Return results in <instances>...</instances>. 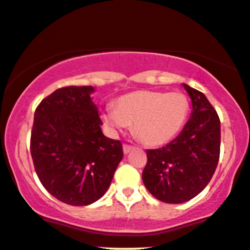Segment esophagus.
Returning <instances> with one entry per match:
<instances>
[{
    "label": "esophagus",
    "mask_w": 250,
    "mask_h": 250,
    "mask_svg": "<svg viewBox=\"0 0 250 250\" xmlns=\"http://www.w3.org/2000/svg\"><path fill=\"white\" fill-rule=\"evenodd\" d=\"M134 147L133 146H129V145H123V152H125V154H128V153L130 152V150H133Z\"/></svg>",
    "instance_id": "1"
}]
</instances>
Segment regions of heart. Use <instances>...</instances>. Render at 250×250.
I'll list each match as a JSON object with an SVG mask.
<instances>
[{
    "label": "heart",
    "instance_id": "b5f03b06",
    "mask_svg": "<svg viewBox=\"0 0 250 250\" xmlns=\"http://www.w3.org/2000/svg\"><path fill=\"white\" fill-rule=\"evenodd\" d=\"M189 112V101L181 92L137 91L108 105L103 121L113 129L133 127V133L145 145H164L181 132Z\"/></svg>",
    "mask_w": 250,
    "mask_h": 250
}]
</instances>
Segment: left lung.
<instances>
[{"mask_svg": "<svg viewBox=\"0 0 250 250\" xmlns=\"http://www.w3.org/2000/svg\"><path fill=\"white\" fill-rule=\"evenodd\" d=\"M183 87L192 100V116L177 138L147 149L142 179L153 197L178 204L198 195L210 182L219 161L220 121L202 92Z\"/></svg>", "mask_w": 250, "mask_h": 250, "instance_id": "left-lung-1", "label": "left lung"}]
</instances>
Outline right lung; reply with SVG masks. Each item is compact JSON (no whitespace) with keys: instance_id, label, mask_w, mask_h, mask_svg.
Here are the masks:
<instances>
[{"instance_id":"obj_1","label":"right lung","mask_w":250,"mask_h":250,"mask_svg":"<svg viewBox=\"0 0 250 250\" xmlns=\"http://www.w3.org/2000/svg\"><path fill=\"white\" fill-rule=\"evenodd\" d=\"M92 86L58 88L35 112L31 156L42 186L58 201L88 206L103 197L123 158L122 143L107 138Z\"/></svg>"}]
</instances>
